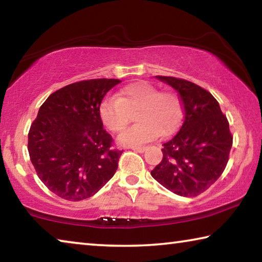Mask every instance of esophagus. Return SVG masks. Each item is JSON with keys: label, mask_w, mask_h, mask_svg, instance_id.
Returning a JSON list of instances; mask_svg holds the SVG:
<instances>
[{"label": "esophagus", "mask_w": 262, "mask_h": 262, "mask_svg": "<svg viewBox=\"0 0 262 262\" xmlns=\"http://www.w3.org/2000/svg\"><path fill=\"white\" fill-rule=\"evenodd\" d=\"M132 149L134 150V151H136V152H140V154L144 152L145 150H147V148H145V147H132Z\"/></svg>", "instance_id": "34e87169"}]
</instances>
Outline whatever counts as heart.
Instances as JSON below:
<instances>
[{
  "instance_id": "obj_1",
  "label": "heart",
  "mask_w": 262,
  "mask_h": 262,
  "mask_svg": "<svg viewBox=\"0 0 262 262\" xmlns=\"http://www.w3.org/2000/svg\"><path fill=\"white\" fill-rule=\"evenodd\" d=\"M136 111V125L123 132L119 141L125 145H139L167 136L179 126L181 101L172 91H159L154 84L144 81L128 84L117 97L103 99L98 114L100 121L113 133H119L130 121V113Z\"/></svg>"
}]
</instances>
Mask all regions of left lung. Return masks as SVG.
I'll return each instance as SVG.
<instances>
[{
    "mask_svg": "<svg viewBox=\"0 0 262 262\" xmlns=\"http://www.w3.org/2000/svg\"><path fill=\"white\" fill-rule=\"evenodd\" d=\"M179 94L184 122L163 144V159L151 171L155 180L180 196H198L223 173L232 147L229 121L209 91L183 78L156 76Z\"/></svg>",
    "mask_w": 262,
    "mask_h": 262,
    "instance_id": "1",
    "label": "left lung"
}]
</instances>
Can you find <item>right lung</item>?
<instances>
[{
  "label": "right lung",
  "instance_id": "obj_1",
  "mask_svg": "<svg viewBox=\"0 0 262 262\" xmlns=\"http://www.w3.org/2000/svg\"><path fill=\"white\" fill-rule=\"evenodd\" d=\"M120 79L96 78L61 88L48 97L29 132L28 149L46 187L68 201L95 195L114 176L122 150L112 148L98 108Z\"/></svg>",
  "mask_w": 262,
  "mask_h": 262
}]
</instances>
